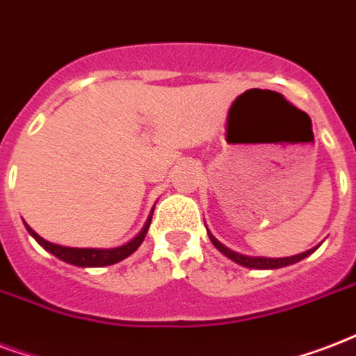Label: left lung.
<instances>
[{
    "label": "left lung",
    "mask_w": 356,
    "mask_h": 356,
    "mask_svg": "<svg viewBox=\"0 0 356 356\" xmlns=\"http://www.w3.org/2000/svg\"><path fill=\"white\" fill-rule=\"evenodd\" d=\"M209 233V229H207ZM209 238H211V243L214 244V248H218V250L224 254L226 257H229L232 261L238 263V265H243V267L248 268H280V267H287V265H293V263L300 261V259H305L306 256H310L312 252L316 250V248H312L308 252H302V254H297V256L291 257H252V256H243V254H238V252L229 250L227 246L220 243V241H216V238L209 233Z\"/></svg>",
    "instance_id": "left-lung-1"
}]
</instances>
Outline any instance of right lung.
Returning <instances> with one entry per match:
<instances>
[{
  "label": "right lung",
  "mask_w": 356,
  "mask_h": 356,
  "mask_svg": "<svg viewBox=\"0 0 356 356\" xmlns=\"http://www.w3.org/2000/svg\"><path fill=\"white\" fill-rule=\"evenodd\" d=\"M151 216H153V213L149 214V218L147 222H145V226H143L142 232L138 233L130 243L123 244V246H119V248H106V250H102V248H69V246H59V244L44 241V238L40 237V235H37L27 224L26 229L46 252H50V254H54L56 257H59L61 261L76 265V267H106V265H113V263L121 261V259L129 257L130 254H134V252L138 250V246L143 243V238L147 235L149 224H151Z\"/></svg>",
  "instance_id": "obj_1"
}]
</instances>
